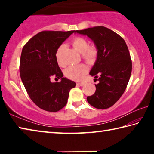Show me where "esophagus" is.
<instances>
[{
	"mask_svg": "<svg viewBox=\"0 0 154 154\" xmlns=\"http://www.w3.org/2000/svg\"><path fill=\"white\" fill-rule=\"evenodd\" d=\"M77 84L81 85V86H83V85H84L85 84V83H84V82H80V83H78Z\"/></svg>",
	"mask_w": 154,
	"mask_h": 154,
	"instance_id": "1",
	"label": "esophagus"
}]
</instances>
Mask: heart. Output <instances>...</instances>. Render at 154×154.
<instances>
[{
  "label": "heart",
  "instance_id": "1",
  "mask_svg": "<svg viewBox=\"0 0 154 154\" xmlns=\"http://www.w3.org/2000/svg\"><path fill=\"white\" fill-rule=\"evenodd\" d=\"M72 45L76 51L82 54L83 58L89 64H92L96 60L98 50L95 46H89L88 41L82 37H76L72 41ZM64 49V45H60L56 53V58L60 66H63L64 63L61 60V54ZM88 71V68L84 64H78L71 66L65 71L66 76L75 81H80L84 77Z\"/></svg>",
  "mask_w": 154,
  "mask_h": 154
}]
</instances>
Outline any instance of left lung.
Masks as SVG:
<instances>
[{
    "mask_svg": "<svg viewBox=\"0 0 154 154\" xmlns=\"http://www.w3.org/2000/svg\"><path fill=\"white\" fill-rule=\"evenodd\" d=\"M75 33L87 36L98 50L90 75L99 83L95 84V93L87 97L88 102L96 109L111 107L124 94L131 75L132 61L126 43L118 34L104 26Z\"/></svg>",
    "mask_w": 154,
    "mask_h": 154,
    "instance_id": "1",
    "label": "left lung"
}]
</instances>
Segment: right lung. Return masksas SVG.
Masks as SVG:
<instances>
[{
    "label": "right lung",
    "instance_id": "right-lung-1",
    "mask_svg": "<svg viewBox=\"0 0 154 154\" xmlns=\"http://www.w3.org/2000/svg\"><path fill=\"white\" fill-rule=\"evenodd\" d=\"M75 30L42 31L28 41L22 49L20 73L28 96L43 110L56 112L66 105L69 92L75 82L63 77L56 58L58 48ZM52 76L61 78L51 82Z\"/></svg>",
    "mask_w": 154,
    "mask_h": 154
}]
</instances>
